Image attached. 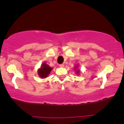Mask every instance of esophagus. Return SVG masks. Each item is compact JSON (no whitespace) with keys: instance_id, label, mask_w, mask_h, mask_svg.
Here are the masks:
<instances>
[{"instance_id":"esophagus-1","label":"esophagus","mask_w":124,"mask_h":124,"mask_svg":"<svg viewBox=\"0 0 124 124\" xmlns=\"http://www.w3.org/2000/svg\"><path fill=\"white\" fill-rule=\"evenodd\" d=\"M59 67H61V68H63L64 64H60V65H59Z\"/></svg>"}]
</instances>
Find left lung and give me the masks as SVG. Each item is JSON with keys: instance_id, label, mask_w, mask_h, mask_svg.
<instances>
[{"instance_id": "left-lung-1", "label": "left lung", "mask_w": 124, "mask_h": 124, "mask_svg": "<svg viewBox=\"0 0 124 124\" xmlns=\"http://www.w3.org/2000/svg\"><path fill=\"white\" fill-rule=\"evenodd\" d=\"M77 73H78V71H77Z\"/></svg>"}]
</instances>
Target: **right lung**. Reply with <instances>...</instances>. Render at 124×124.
I'll use <instances>...</instances> for the list:
<instances>
[{"mask_svg":"<svg viewBox=\"0 0 124 124\" xmlns=\"http://www.w3.org/2000/svg\"><path fill=\"white\" fill-rule=\"evenodd\" d=\"M53 68H50V66L46 65L45 63H43L41 68L39 70L38 74L40 77L42 78H46L47 77V76L50 73L51 71L52 70Z\"/></svg>","mask_w":124,"mask_h":124,"instance_id":"1","label":"right lung"}]
</instances>
